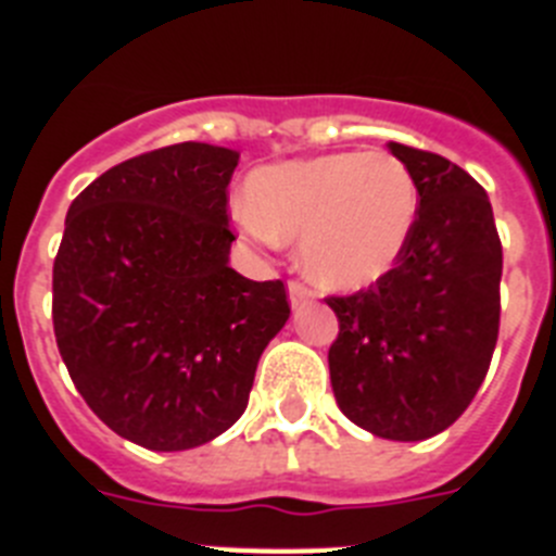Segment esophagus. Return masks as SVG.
I'll return each mask as SVG.
<instances>
[{"label":"esophagus","instance_id":"1","mask_svg":"<svg viewBox=\"0 0 556 556\" xmlns=\"http://www.w3.org/2000/svg\"><path fill=\"white\" fill-rule=\"evenodd\" d=\"M308 301H314L312 289H306V287H303V283H298V281L289 283V303H292V308L306 306Z\"/></svg>","mask_w":556,"mask_h":556}]
</instances>
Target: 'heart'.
I'll list each match as a JSON object with an SVG mask.
<instances>
[{
	"label": "heart",
	"instance_id": "b5f03b06",
	"mask_svg": "<svg viewBox=\"0 0 556 556\" xmlns=\"http://www.w3.org/2000/svg\"><path fill=\"white\" fill-rule=\"evenodd\" d=\"M239 208L255 242L301 239L303 269L331 289H367L406 253L417 184L390 152H331L255 169Z\"/></svg>",
	"mask_w": 556,
	"mask_h": 556
}]
</instances>
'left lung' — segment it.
Masks as SVG:
<instances>
[{
  "label": "left lung",
  "mask_w": 556,
  "mask_h": 556,
  "mask_svg": "<svg viewBox=\"0 0 556 556\" xmlns=\"http://www.w3.org/2000/svg\"><path fill=\"white\" fill-rule=\"evenodd\" d=\"M420 208L395 269L351 298H328L333 397L358 429L417 443L448 429L488 376L498 339L501 242L493 205L443 155L390 141Z\"/></svg>",
  "instance_id": "8db88e82"
}]
</instances>
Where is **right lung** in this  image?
I'll return each mask as SVG.
<instances>
[{
  "label": "right lung",
  "instance_id": "add662e5",
  "mask_svg": "<svg viewBox=\"0 0 556 556\" xmlns=\"http://www.w3.org/2000/svg\"><path fill=\"white\" fill-rule=\"evenodd\" d=\"M236 164V150L184 141L102 172L68 205L52 267L58 351L94 415L141 448L228 431L289 320L281 281L230 267Z\"/></svg>",
  "mask_w": 556,
  "mask_h": 556
}]
</instances>
